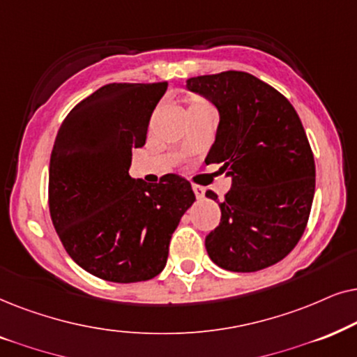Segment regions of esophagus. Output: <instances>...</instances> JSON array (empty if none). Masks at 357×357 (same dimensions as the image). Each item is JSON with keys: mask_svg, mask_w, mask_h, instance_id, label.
<instances>
[{"mask_svg": "<svg viewBox=\"0 0 357 357\" xmlns=\"http://www.w3.org/2000/svg\"><path fill=\"white\" fill-rule=\"evenodd\" d=\"M192 189H194V194H196L197 199H204V196H206V189H204L202 186H197V184H194Z\"/></svg>", "mask_w": 357, "mask_h": 357, "instance_id": "1", "label": "esophagus"}]
</instances>
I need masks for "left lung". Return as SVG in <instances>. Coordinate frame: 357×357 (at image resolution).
Returning a JSON list of instances; mask_svg holds the SVG:
<instances>
[{"mask_svg":"<svg viewBox=\"0 0 357 357\" xmlns=\"http://www.w3.org/2000/svg\"><path fill=\"white\" fill-rule=\"evenodd\" d=\"M186 88L218 109L206 163L231 176L207 253L234 273L269 268L302 238L315 194V160L301 117L278 89L245 71L194 76ZM206 196L218 201L213 191Z\"/></svg>","mask_w":357,"mask_h":357,"instance_id":"obj_1","label":"left lung"}]
</instances>
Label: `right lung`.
<instances>
[{
  "label": "right lung",
  "mask_w": 357,
  "mask_h": 357,
  "mask_svg": "<svg viewBox=\"0 0 357 357\" xmlns=\"http://www.w3.org/2000/svg\"><path fill=\"white\" fill-rule=\"evenodd\" d=\"M168 83H111L79 101L61 122L49 168V208L76 264L111 282L158 275L169 240L196 201L191 183L165 174L132 179V150L145 145Z\"/></svg>",
  "instance_id": "right-lung-1"
}]
</instances>
